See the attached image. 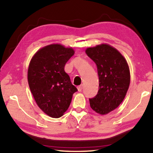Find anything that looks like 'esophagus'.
Returning <instances> with one entry per match:
<instances>
[{
    "instance_id": "1",
    "label": "esophagus",
    "mask_w": 153,
    "mask_h": 153,
    "mask_svg": "<svg viewBox=\"0 0 153 153\" xmlns=\"http://www.w3.org/2000/svg\"><path fill=\"white\" fill-rule=\"evenodd\" d=\"M77 88V90H78V92H81L82 90V85H80V86H78Z\"/></svg>"
}]
</instances>
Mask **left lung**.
Instances as JSON below:
<instances>
[{"mask_svg":"<svg viewBox=\"0 0 153 153\" xmlns=\"http://www.w3.org/2000/svg\"><path fill=\"white\" fill-rule=\"evenodd\" d=\"M86 55L97 65L99 79L97 94L89 98L95 112L105 115L119 107L130 83V73L125 58L117 49L102 44L88 48Z\"/></svg>","mask_w":153,"mask_h":153,"instance_id":"left-lung-1","label":"left lung"}]
</instances>
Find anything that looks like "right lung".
<instances>
[{
  "label": "right lung",
  "instance_id": "1",
  "mask_svg": "<svg viewBox=\"0 0 153 153\" xmlns=\"http://www.w3.org/2000/svg\"><path fill=\"white\" fill-rule=\"evenodd\" d=\"M74 55L72 48L51 45L40 49L30 63L27 80L31 92L40 109L51 117L63 116L77 91L64 70Z\"/></svg>",
  "mask_w": 153,
  "mask_h": 153
}]
</instances>
